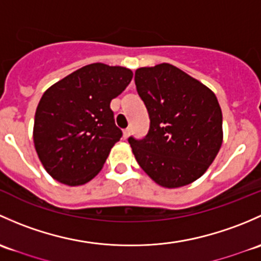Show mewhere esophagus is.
Returning a JSON list of instances; mask_svg holds the SVG:
<instances>
[{
  "label": "esophagus",
  "instance_id": "esophagus-1",
  "mask_svg": "<svg viewBox=\"0 0 261 261\" xmlns=\"http://www.w3.org/2000/svg\"><path fill=\"white\" fill-rule=\"evenodd\" d=\"M129 134H130V128H125V129L123 130V138L127 139Z\"/></svg>",
  "mask_w": 261,
  "mask_h": 261
}]
</instances>
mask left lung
Instances as JSON below:
<instances>
[{
  "label": "left lung",
  "instance_id": "obj_1",
  "mask_svg": "<svg viewBox=\"0 0 261 261\" xmlns=\"http://www.w3.org/2000/svg\"><path fill=\"white\" fill-rule=\"evenodd\" d=\"M134 82L150 120L144 138H128L138 165L167 189L200 178L222 144V113L216 95L166 63L137 69Z\"/></svg>",
  "mask_w": 261,
  "mask_h": 261
}]
</instances>
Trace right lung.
Here are the masks:
<instances>
[{
	"mask_svg": "<svg viewBox=\"0 0 261 261\" xmlns=\"http://www.w3.org/2000/svg\"><path fill=\"white\" fill-rule=\"evenodd\" d=\"M132 77L129 69L95 63L45 91L35 113L34 143L53 178L79 186L99 173L123 134L111 101Z\"/></svg>",
	"mask_w": 261,
	"mask_h": 261,
	"instance_id": "1",
	"label": "right lung"
}]
</instances>
